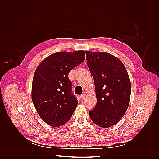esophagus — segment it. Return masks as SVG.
Listing matches in <instances>:
<instances>
[{
	"label": "esophagus",
	"instance_id": "34e87169",
	"mask_svg": "<svg viewBox=\"0 0 159 159\" xmlns=\"http://www.w3.org/2000/svg\"><path fill=\"white\" fill-rule=\"evenodd\" d=\"M84 98H85V95H84V94H83V95H80V99H81V100H84Z\"/></svg>",
	"mask_w": 159,
	"mask_h": 159
}]
</instances>
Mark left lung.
<instances>
[{
  "label": "left lung",
  "mask_w": 159,
  "mask_h": 159,
  "mask_svg": "<svg viewBox=\"0 0 159 159\" xmlns=\"http://www.w3.org/2000/svg\"><path fill=\"white\" fill-rule=\"evenodd\" d=\"M85 59L97 98L89 117L101 127H111L123 117L129 104L131 89L127 71L121 60L106 52L86 51Z\"/></svg>",
  "instance_id": "1"
}]
</instances>
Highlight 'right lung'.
Instances as JSON below:
<instances>
[{
	"label": "right lung",
	"mask_w": 159,
	"mask_h": 159,
	"mask_svg": "<svg viewBox=\"0 0 159 159\" xmlns=\"http://www.w3.org/2000/svg\"><path fill=\"white\" fill-rule=\"evenodd\" d=\"M83 50L54 53L43 60L34 75L32 99L41 119L52 127L71 119L78 100L72 93L69 72L85 60Z\"/></svg>",
	"instance_id": "right-lung-1"
}]
</instances>
